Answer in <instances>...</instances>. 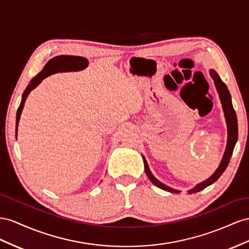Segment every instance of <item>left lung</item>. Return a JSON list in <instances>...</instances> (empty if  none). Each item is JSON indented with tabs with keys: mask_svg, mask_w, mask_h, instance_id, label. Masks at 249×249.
Listing matches in <instances>:
<instances>
[{
	"mask_svg": "<svg viewBox=\"0 0 249 249\" xmlns=\"http://www.w3.org/2000/svg\"><path fill=\"white\" fill-rule=\"evenodd\" d=\"M210 75L213 78V80H214L215 87L217 89V91H218L219 97H220V100H221V103H222V108H223V111H224L226 125H227V144H226V148H225L222 160H221V162H220V165L217 168L216 171L214 172V174H213L211 177H209L208 179H205L204 181L196 184V186L193 189L189 190L188 191L189 194L197 193V192H199V191L205 189L207 187H209L210 184L214 183L219 178V177L222 175V173L225 171L226 167L229 166V164H230V160H231V158L233 148H235V145H236L237 141H238L237 116H236L235 109H233V107H232L230 91H229V89H227V87L224 84V82L221 79H220L219 75L215 72L214 70L210 71ZM143 160H144V164H145V172L148 176V178L151 180V182L153 184H155V186L159 187L160 189H162V190L168 191V192H171V193H175V194L180 193V191L170 188V187L166 186V184L160 182L159 179H156L155 177L152 175L150 169H149L147 160H145L144 156H143Z\"/></svg>",
	"mask_w": 249,
	"mask_h": 249,
	"instance_id": "obj_1",
	"label": "left lung"
}]
</instances>
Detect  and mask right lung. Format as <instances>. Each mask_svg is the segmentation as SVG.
<instances>
[{"mask_svg": "<svg viewBox=\"0 0 249 249\" xmlns=\"http://www.w3.org/2000/svg\"><path fill=\"white\" fill-rule=\"evenodd\" d=\"M89 66V60L84 57H80V56H72V55H60L56 56V57L50 59L46 66L44 67L40 72L34 77L30 81L29 85L25 89L24 94L22 96V101L18 106V109L17 111V126H16V132H18V125L19 122L20 113L23 111L24 105L26 102V99L31 93V90L34 89L37 85L45 79L46 77L58 73V72H71V71H81L84 70Z\"/></svg>", "mask_w": 249, "mask_h": 249, "instance_id": "add662e5", "label": "right lung"}]
</instances>
